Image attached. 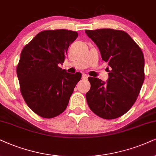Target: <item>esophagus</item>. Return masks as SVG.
Returning <instances> with one entry per match:
<instances>
[{"mask_svg":"<svg viewBox=\"0 0 156 156\" xmlns=\"http://www.w3.org/2000/svg\"><path fill=\"white\" fill-rule=\"evenodd\" d=\"M82 79H84V80H86V79L88 78V76L87 74H82Z\"/></svg>","mask_w":156,"mask_h":156,"instance_id":"obj_1","label":"esophagus"}]
</instances>
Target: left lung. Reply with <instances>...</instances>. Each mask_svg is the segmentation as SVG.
Segmentation results:
<instances>
[{"mask_svg":"<svg viewBox=\"0 0 156 156\" xmlns=\"http://www.w3.org/2000/svg\"><path fill=\"white\" fill-rule=\"evenodd\" d=\"M85 32L109 66L106 82L98 78H88L91 87L86 93L87 104L101 118L116 119L131 108L143 86L145 80L143 51L122 30L101 29Z\"/></svg>","mask_w":156,"mask_h":156,"instance_id":"1","label":"left lung"}]
</instances>
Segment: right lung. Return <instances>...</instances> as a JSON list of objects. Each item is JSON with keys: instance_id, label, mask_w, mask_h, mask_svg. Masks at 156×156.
<instances>
[{"instance_id": "right-lung-1", "label": "right lung", "mask_w": 156, "mask_h": 156, "mask_svg": "<svg viewBox=\"0 0 156 156\" xmlns=\"http://www.w3.org/2000/svg\"><path fill=\"white\" fill-rule=\"evenodd\" d=\"M78 37L66 30L40 32L23 48L16 69L21 93L27 105L43 118L63 113L82 74H69L64 62L69 45Z\"/></svg>"}]
</instances>
